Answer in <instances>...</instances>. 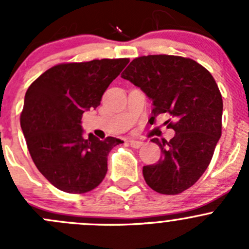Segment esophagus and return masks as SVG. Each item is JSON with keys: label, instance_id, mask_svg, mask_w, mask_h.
<instances>
[{"label": "esophagus", "instance_id": "obj_1", "mask_svg": "<svg viewBox=\"0 0 249 249\" xmlns=\"http://www.w3.org/2000/svg\"><path fill=\"white\" fill-rule=\"evenodd\" d=\"M129 144L131 145L132 148H136V149H139V148L142 147L144 143L141 142V141H137V140H129Z\"/></svg>", "mask_w": 249, "mask_h": 249}]
</instances>
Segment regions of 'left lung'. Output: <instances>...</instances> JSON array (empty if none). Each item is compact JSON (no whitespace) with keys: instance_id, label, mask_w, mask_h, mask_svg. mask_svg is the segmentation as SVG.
I'll list each match as a JSON object with an SVG mask.
<instances>
[{"instance_id":"obj_1","label":"left lung","mask_w":249,"mask_h":249,"mask_svg":"<svg viewBox=\"0 0 249 249\" xmlns=\"http://www.w3.org/2000/svg\"><path fill=\"white\" fill-rule=\"evenodd\" d=\"M122 78L153 101L152 118L167 113L172 140L153 139L162 157L143 166L145 183L160 194H180L199 180L222 135L223 99L212 74L189 57L148 55L132 60Z\"/></svg>"}]
</instances>
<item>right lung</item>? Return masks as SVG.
<instances>
[{
    "instance_id": "obj_1",
    "label": "right lung",
    "mask_w": 249,
    "mask_h": 249,
    "mask_svg": "<svg viewBox=\"0 0 249 249\" xmlns=\"http://www.w3.org/2000/svg\"><path fill=\"white\" fill-rule=\"evenodd\" d=\"M130 60L64 62L29 87L20 114L27 149L38 171L57 189L84 194L107 173V157L123 143L114 137L83 139V113L96 108L104 92Z\"/></svg>"
}]
</instances>
